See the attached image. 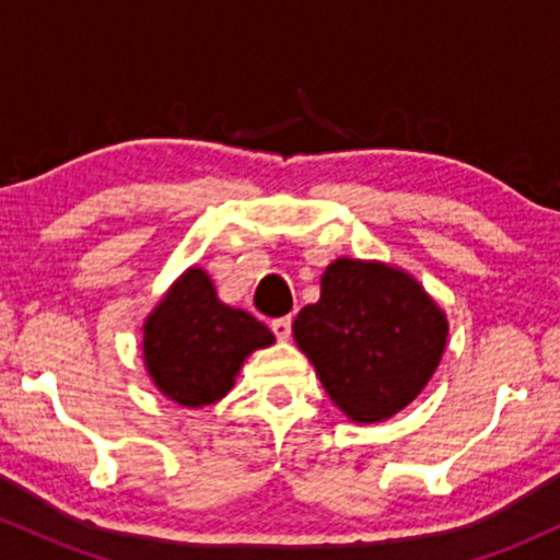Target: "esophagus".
<instances>
[{
    "label": "esophagus",
    "instance_id": "obj_1",
    "mask_svg": "<svg viewBox=\"0 0 560 560\" xmlns=\"http://www.w3.org/2000/svg\"><path fill=\"white\" fill-rule=\"evenodd\" d=\"M271 331L276 334V339H281V342H284V339H289V334H292V318L284 316V318L271 320Z\"/></svg>",
    "mask_w": 560,
    "mask_h": 560
}]
</instances>
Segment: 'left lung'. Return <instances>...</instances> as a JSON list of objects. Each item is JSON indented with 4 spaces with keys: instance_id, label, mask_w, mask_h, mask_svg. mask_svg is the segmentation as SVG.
<instances>
[{
    "instance_id": "8db88e82",
    "label": "left lung",
    "mask_w": 560,
    "mask_h": 560,
    "mask_svg": "<svg viewBox=\"0 0 560 560\" xmlns=\"http://www.w3.org/2000/svg\"><path fill=\"white\" fill-rule=\"evenodd\" d=\"M326 395L352 421L374 423L413 402L440 365L445 313L419 281L382 262L339 258L320 276V300L292 324Z\"/></svg>"
}]
</instances>
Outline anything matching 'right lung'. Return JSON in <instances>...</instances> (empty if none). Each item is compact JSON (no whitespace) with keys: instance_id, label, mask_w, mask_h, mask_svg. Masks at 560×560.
I'll return each instance as SVG.
<instances>
[{"instance_id":"add662e5","label":"right lung","mask_w":560,"mask_h":560,"mask_svg":"<svg viewBox=\"0 0 560 560\" xmlns=\"http://www.w3.org/2000/svg\"><path fill=\"white\" fill-rule=\"evenodd\" d=\"M273 345L266 324L215 298L208 273L191 268L144 324V361L163 395L186 408L221 400L244 358Z\"/></svg>"}]
</instances>
